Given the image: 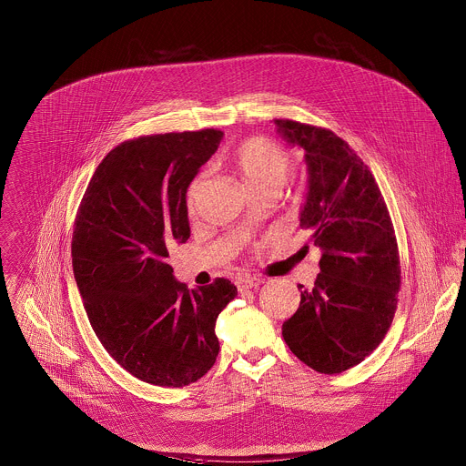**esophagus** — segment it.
<instances>
[{
  "instance_id": "1",
  "label": "esophagus",
  "mask_w": 466,
  "mask_h": 466,
  "mask_svg": "<svg viewBox=\"0 0 466 466\" xmlns=\"http://www.w3.org/2000/svg\"><path fill=\"white\" fill-rule=\"evenodd\" d=\"M265 280L261 279V278H256V276H241V278H238L236 280V284H238V288L243 291V289H248V288H258V286H261Z\"/></svg>"
}]
</instances>
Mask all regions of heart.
Returning a JSON list of instances; mask_svg holds the SVG:
<instances>
[{
    "label": "heart",
    "instance_id": "heart-1",
    "mask_svg": "<svg viewBox=\"0 0 466 466\" xmlns=\"http://www.w3.org/2000/svg\"><path fill=\"white\" fill-rule=\"evenodd\" d=\"M228 167L248 190V194L276 192L286 184L291 173L289 155L272 140L250 138L243 142L228 158ZM201 178H196L187 188V208H194L196 192Z\"/></svg>",
    "mask_w": 466,
    "mask_h": 466
}]
</instances>
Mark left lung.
<instances>
[{
	"label": "left lung",
	"mask_w": 466,
	"mask_h": 466,
	"mask_svg": "<svg viewBox=\"0 0 466 466\" xmlns=\"http://www.w3.org/2000/svg\"><path fill=\"white\" fill-rule=\"evenodd\" d=\"M274 124L289 146L304 149L308 192L299 219L322 252L315 286L299 284L300 304L282 337L306 366L337 374L370 357L392 322L400 289L392 223L371 171L348 142L293 120Z\"/></svg>",
	"instance_id": "8db88e82"
}]
</instances>
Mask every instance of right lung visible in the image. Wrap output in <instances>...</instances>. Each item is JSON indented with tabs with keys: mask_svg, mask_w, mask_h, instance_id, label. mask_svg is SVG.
Segmentation results:
<instances>
[{
	"mask_svg": "<svg viewBox=\"0 0 466 466\" xmlns=\"http://www.w3.org/2000/svg\"><path fill=\"white\" fill-rule=\"evenodd\" d=\"M221 138L201 129L122 142L95 169L76 218L72 265L95 335L153 385L184 387L214 366L216 320L238 295L223 278L188 289L167 265L190 236L187 188Z\"/></svg>",
	"mask_w": 466,
	"mask_h": 466,
	"instance_id": "add662e5",
	"label": "right lung"
}]
</instances>
